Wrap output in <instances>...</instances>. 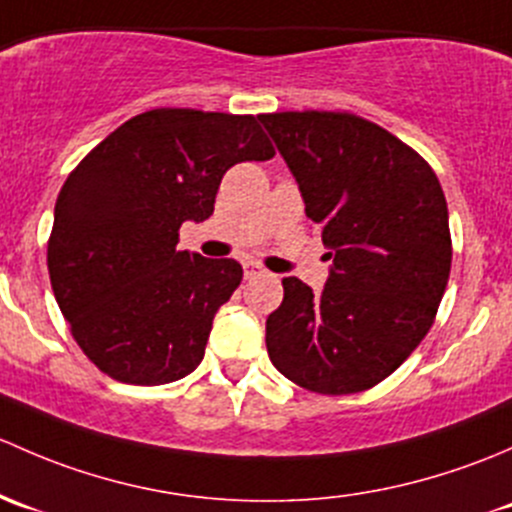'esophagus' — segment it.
<instances>
[{
	"label": "esophagus",
	"mask_w": 512,
	"mask_h": 512,
	"mask_svg": "<svg viewBox=\"0 0 512 512\" xmlns=\"http://www.w3.org/2000/svg\"><path fill=\"white\" fill-rule=\"evenodd\" d=\"M263 273H266V271H263V268L258 266V263H254V261H246V263H244V276H246V278L263 276Z\"/></svg>",
	"instance_id": "obj_1"
}]
</instances>
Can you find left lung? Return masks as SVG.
Returning a JSON list of instances; mask_svg holds the SVG:
<instances>
[{"label":"left lung","mask_w":512,"mask_h":512,"mask_svg":"<svg viewBox=\"0 0 512 512\" xmlns=\"http://www.w3.org/2000/svg\"><path fill=\"white\" fill-rule=\"evenodd\" d=\"M333 258L320 293L283 278L266 320L276 370L318 394L365 392L429 333L451 271L449 209L429 162L352 113L258 115Z\"/></svg>","instance_id":"1"}]
</instances>
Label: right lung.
Here are the masks:
<instances>
[{
	"mask_svg": "<svg viewBox=\"0 0 512 512\" xmlns=\"http://www.w3.org/2000/svg\"><path fill=\"white\" fill-rule=\"evenodd\" d=\"M273 155L254 115L157 108L113 130L68 175L49 276L100 372L152 387L197 370L244 271L234 258L177 251L179 226L212 217L229 167Z\"/></svg>",
	"mask_w": 512,
	"mask_h": 512,
	"instance_id": "obj_1",
	"label": "right lung"
}]
</instances>
